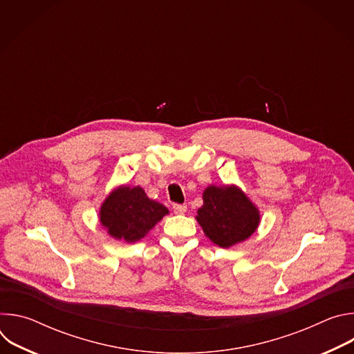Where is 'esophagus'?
I'll return each instance as SVG.
<instances>
[{
	"label": "esophagus",
	"mask_w": 354,
	"mask_h": 354,
	"mask_svg": "<svg viewBox=\"0 0 354 354\" xmlns=\"http://www.w3.org/2000/svg\"><path fill=\"white\" fill-rule=\"evenodd\" d=\"M172 209H174V212H175L176 214H183V213H186V210H187L186 205H174Z\"/></svg>",
	"instance_id": "esophagus-1"
}]
</instances>
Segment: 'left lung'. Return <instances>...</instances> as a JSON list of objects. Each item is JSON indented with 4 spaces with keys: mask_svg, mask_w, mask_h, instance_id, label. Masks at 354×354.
Wrapping results in <instances>:
<instances>
[{
    "mask_svg": "<svg viewBox=\"0 0 354 354\" xmlns=\"http://www.w3.org/2000/svg\"><path fill=\"white\" fill-rule=\"evenodd\" d=\"M196 220L216 245L230 248L257 231L261 214L239 187L212 185L203 193Z\"/></svg>",
    "mask_w": 354,
    "mask_h": 354,
    "instance_id": "1",
    "label": "left lung"
}]
</instances>
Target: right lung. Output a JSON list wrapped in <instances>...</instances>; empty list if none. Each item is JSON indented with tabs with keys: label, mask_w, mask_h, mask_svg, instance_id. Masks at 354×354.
Returning <instances> with one entry per match:
<instances>
[{
	"label": "right lung",
	"mask_w": 354,
	"mask_h": 354,
	"mask_svg": "<svg viewBox=\"0 0 354 354\" xmlns=\"http://www.w3.org/2000/svg\"><path fill=\"white\" fill-rule=\"evenodd\" d=\"M168 213L164 205L148 198L140 186H120L100 206L99 220L111 236L131 243L144 238Z\"/></svg>",
	"instance_id": "obj_1"
}]
</instances>
